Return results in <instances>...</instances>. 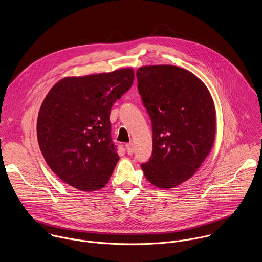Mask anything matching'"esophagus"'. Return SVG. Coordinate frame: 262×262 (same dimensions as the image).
I'll list each match as a JSON object with an SVG mask.
<instances>
[{
    "label": "esophagus",
    "mask_w": 262,
    "mask_h": 262,
    "mask_svg": "<svg viewBox=\"0 0 262 262\" xmlns=\"http://www.w3.org/2000/svg\"><path fill=\"white\" fill-rule=\"evenodd\" d=\"M125 149H126V151H127L128 155H133V152H134V145H133V143L125 144Z\"/></svg>",
    "instance_id": "esophagus-1"
}]
</instances>
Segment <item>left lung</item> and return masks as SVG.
Listing matches in <instances>:
<instances>
[{"label": "left lung", "instance_id": "left-lung-1", "mask_svg": "<svg viewBox=\"0 0 262 262\" xmlns=\"http://www.w3.org/2000/svg\"><path fill=\"white\" fill-rule=\"evenodd\" d=\"M136 74L152 124V155L141 168L154 185L171 189L191 178L210 151L213 101L206 86L183 68L143 66Z\"/></svg>", "mask_w": 262, "mask_h": 262}]
</instances>
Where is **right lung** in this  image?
Masks as SVG:
<instances>
[{
  "label": "right lung",
  "instance_id": "add662e5",
  "mask_svg": "<svg viewBox=\"0 0 262 262\" xmlns=\"http://www.w3.org/2000/svg\"><path fill=\"white\" fill-rule=\"evenodd\" d=\"M134 70L59 81L37 120L40 150L54 173L80 191L100 190L119 160L111 137L110 112L133 85Z\"/></svg>",
  "mask_w": 262,
  "mask_h": 262
}]
</instances>
